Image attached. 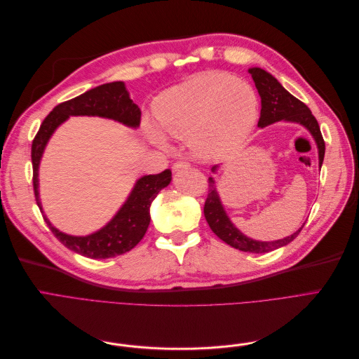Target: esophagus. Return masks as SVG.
<instances>
[{"label":"esophagus","mask_w":359,"mask_h":359,"mask_svg":"<svg viewBox=\"0 0 359 359\" xmlns=\"http://www.w3.org/2000/svg\"><path fill=\"white\" fill-rule=\"evenodd\" d=\"M189 166H190V163H189V161L180 160V161H175V163H173L172 169H173V172H177V170H181V169H186V168H189Z\"/></svg>","instance_id":"obj_1"}]
</instances>
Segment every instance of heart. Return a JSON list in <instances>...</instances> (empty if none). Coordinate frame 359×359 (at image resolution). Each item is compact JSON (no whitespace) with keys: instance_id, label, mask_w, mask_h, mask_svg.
<instances>
[{"instance_id":"obj_1","label":"heart","mask_w":359,"mask_h":359,"mask_svg":"<svg viewBox=\"0 0 359 359\" xmlns=\"http://www.w3.org/2000/svg\"><path fill=\"white\" fill-rule=\"evenodd\" d=\"M259 116V97L244 79L223 72H202L166 90L156 103V123L144 124L154 144L166 135L189 139L201 160L217 161L235 154L252 133Z\"/></svg>"}]
</instances>
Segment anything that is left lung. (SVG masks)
<instances>
[{
  "label": "left lung",
  "instance_id": "obj_1",
  "mask_svg": "<svg viewBox=\"0 0 359 359\" xmlns=\"http://www.w3.org/2000/svg\"><path fill=\"white\" fill-rule=\"evenodd\" d=\"M248 73L252 74L255 81V85L257 88V93L260 95V103H262V109H260V118L257 127L264 128L278 121H286L299 124L311 135L318 147L319 154V168H322V161L325 157V142L320 133V127L316 121V118L313 116L311 111L297 97H293L287 90L283 88L273 74L268 73L266 70L260 67H252L248 69ZM219 165L212 166V172L215 173L219 170ZM210 189H208V198L205 201L203 214L205 219L208 222L211 231L220 238L222 241L229 244L233 248L241 250V252L248 253H268L277 250L280 247H285L289 243L295 240L297 235L301 232L302 226L297 232L292 235L281 238V240L276 241H257L244 235L238 227L232 223V220L227 215L224 206L222 203L220 194L215 187V180L210 177Z\"/></svg>",
  "mask_w": 359,
  "mask_h": 359
}]
</instances>
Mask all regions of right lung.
Returning <instances> with one entry per match:
<instances>
[{
  "label": "right lung",
  "mask_w": 359,
  "mask_h": 359,
  "mask_svg": "<svg viewBox=\"0 0 359 359\" xmlns=\"http://www.w3.org/2000/svg\"><path fill=\"white\" fill-rule=\"evenodd\" d=\"M70 116H100L114 119L130 128H137L140 124V109L130 99L124 82L103 83L53 107L41 123L31 147L32 184H34L36 201L43 219L48 223L52 233L58 238V241L72 252L90 259H107L124 255L144 238L151 220L149 206L158 191L170 184L172 172L166 169L157 175H142L137 178L121 208L99 231L85 236L61 232L49 222L43 211L39 193V169L49 139Z\"/></svg>",
  "instance_id": "obj_1"
}]
</instances>
